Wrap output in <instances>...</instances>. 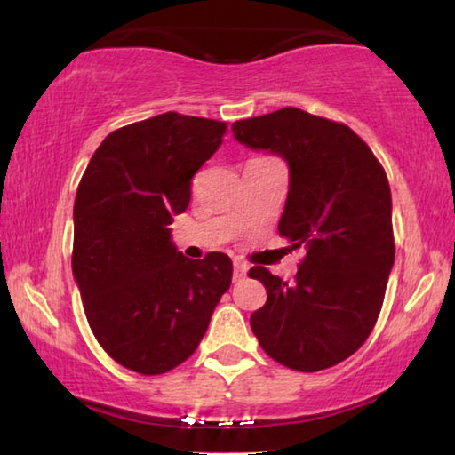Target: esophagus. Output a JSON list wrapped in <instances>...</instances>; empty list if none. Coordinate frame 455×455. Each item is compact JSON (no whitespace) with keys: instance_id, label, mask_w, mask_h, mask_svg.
<instances>
[{"instance_id":"esophagus-1","label":"esophagus","mask_w":455,"mask_h":455,"mask_svg":"<svg viewBox=\"0 0 455 455\" xmlns=\"http://www.w3.org/2000/svg\"><path fill=\"white\" fill-rule=\"evenodd\" d=\"M248 275V267L240 260L234 262V281H242V278H246Z\"/></svg>"}]
</instances>
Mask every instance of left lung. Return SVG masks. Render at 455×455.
<instances>
[{"instance_id": "8db88e82", "label": "left lung", "mask_w": 455, "mask_h": 455, "mask_svg": "<svg viewBox=\"0 0 455 455\" xmlns=\"http://www.w3.org/2000/svg\"><path fill=\"white\" fill-rule=\"evenodd\" d=\"M232 132L246 148L289 164L278 234L307 250L291 284L262 267L250 270L268 292L251 331L278 364L331 368L368 339L395 264L387 172L347 125L297 108L240 120Z\"/></svg>"}]
</instances>
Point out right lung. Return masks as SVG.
<instances>
[{"label":"right lung","mask_w":455,"mask_h":455,"mask_svg":"<svg viewBox=\"0 0 455 455\" xmlns=\"http://www.w3.org/2000/svg\"><path fill=\"white\" fill-rule=\"evenodd\" d=\"M226 124L166 111L103 140L76 188L73 276L101 347L138 374H164L197 349L232 260H188L171 235L191 179L223 142Z\"/></svg>","instance_id":"obj_1"}]
</instances>
